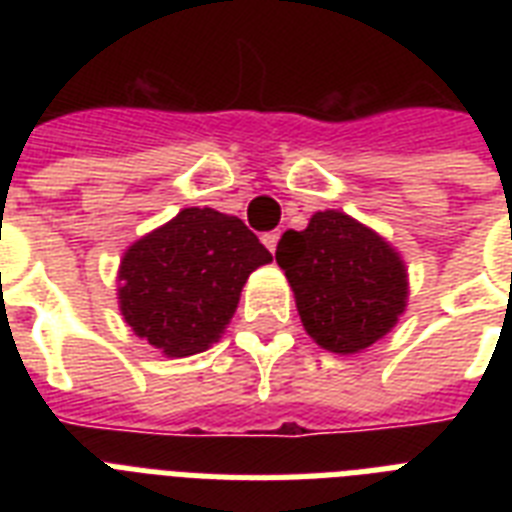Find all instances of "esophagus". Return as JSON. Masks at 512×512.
Wrapping results in <instances>:
<instances>
[{"label":"esophagus","instance_id":"obj_1","mask_svg":"<svg viewBox=\"0 0 512 512\" xmlns=\"http://www.w3.org/2000/svg\"><path fill=\"white\" fill-rule=\"evenodd\" d=\"M263 244L268 249H271V252H276V244H279V231H268V233H265Z\"/></svg>","mask_w":512,"mask_h":512}]
</instances>
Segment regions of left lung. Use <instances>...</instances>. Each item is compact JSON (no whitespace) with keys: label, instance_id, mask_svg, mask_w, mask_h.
Segmentation results:
<instances>
[{"label":"left lung","instance_id":"left-lung-1","mask_svg":"<svg viewBox=\"0 0 512 512\" xmlns=\"http://www.w3.org/2000/svg\"><path fill=\"white\" fill-rule=\"evenodd\" d=\"M305 332L332 353H358L388 335L406 305L401 257L345 212H316L276 247Z\"/></svg>","mask_w":512,"mask_h":512}]
</instances>
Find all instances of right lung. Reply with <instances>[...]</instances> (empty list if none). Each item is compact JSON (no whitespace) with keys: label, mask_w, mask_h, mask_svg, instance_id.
I'll return each mask as SVG.
<instances>
[{"label":"right lung","mask_w":512,"mask_h":512,"mask_svg":"<svg viewBox=\"0 0 512 512\" xmlns=\"http://www.w3.org/2000/svg\"><path fill=\"white\" fill-rule=\"evenodd\" d=\"M271 260L239 217L188 207L127 249L122 316L164 356L201 353L223 335L249 273Z\"/></svg>","instance_id":"obj_1"}]
</instances>
